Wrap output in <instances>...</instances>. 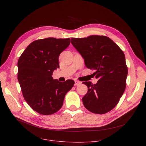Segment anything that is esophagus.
I'll list each match as a JSON object with an SVG mask.
<instances>
[{
  "label": "esophagus",
  "mask_w": 146,
  "mask_h": 146,
  "mask_svg": "<svg viewBox=\"0 0 146 146\" xmlns=\"http://www.w3.org/2000/svg\"><path fill=\"white\" fill-rule=\"evenodd\" d=\"M82 83V82L78 81V80H75V83H74V85L75 86H79L80 85V84Z\"/></svg>",
  "instance_id": "1"
}]
</instances>
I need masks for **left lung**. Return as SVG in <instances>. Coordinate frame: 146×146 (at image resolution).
<instances>
[{"mask_svg": "<svg viewBox=\"0 0 146 146\" xmlns=\"http://www.w3.org/2000/svg\"><path fill=\"white\" fill-rule=\"evenodd\" d=\"M71 42L84 58L86 67L95 70L96 84L83 82L88 88L82 98L91 112L104 114L114 108L126 86L128 68L123 51L108 36L91 35L73 38Z\"/></svg>", "mask_w": 146, "mask_h": 146, "instance_id": "obj_1", "label": "left lung"}]
</instances>
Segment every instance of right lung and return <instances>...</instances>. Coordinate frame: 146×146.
Masks as SVG:
<instances>
[{
  "label": "right lung",
  "mask_w": 146,
  "mask_h": 146,
  "mask_svg": "<svg viewBox=\"0 0 146 146\" xmlns=\"http://www.w3.org/2000/svg\"><path fill=\"white\" fill-rule=\"evenodd\" d=\"M70 44V38H47L31 43L18 62V79L24 99L33 110L46 115L57 112L73 80L60 82L52 74L58 68L60 53Z\"/></svg>",
  "instance_id": "1"
}]
</instances>
